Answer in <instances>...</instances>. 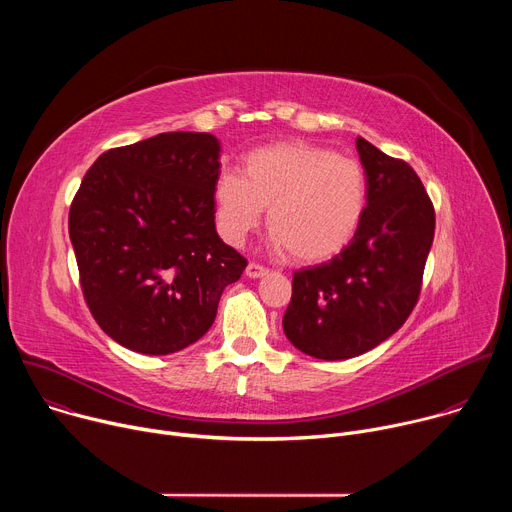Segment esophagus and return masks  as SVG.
Segmentation results:
<instances>
[{
    "label": "esophagus",
    "instance_id": "34e87169",
    "mask_svg": "<svg viewBox=\"0 0 512 512\" xmlns=\"http://www.w3.org/2000/svg\"><path fill=\"white\" fill-rule=\"evenodd\" d=\"M267 273H269V269H265V267H261V265H257V263H249L247 269H245V275L251 277V279H261V277H265Z\"/></svg>",
    "mask_w": 512,
    "mask_h": 512
}]
</instances>
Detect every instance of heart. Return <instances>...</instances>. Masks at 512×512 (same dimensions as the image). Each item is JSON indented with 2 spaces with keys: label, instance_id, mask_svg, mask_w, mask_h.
<instances>
[{
  "label": "heart",
  "instance_id": "heart-1",
  "mask_svg": "<svg viewBox=\"0 0 512 512\" xmlns=\"http://www.w3.org/2000/svg\"><path fill=\"white\" fill-rule=\"evenodd\" d=\"M267 208L275 251L300 265L340 255L367 212L362 168L304 141H279L249 152L243 176L233 170L214 182V210L221 235L239 245Z\"/></svg>",
  "mask_w": 512,
  "mask_h": 512
}]
</instances>
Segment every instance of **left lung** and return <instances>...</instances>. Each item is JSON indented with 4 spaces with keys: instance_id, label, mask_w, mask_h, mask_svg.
I'll return each instance as SVG.
<instances>
[{
    "instance_id": "obj_1",
    "label": "left lung",
    "mask_w": 512,
    "mask_h": 512,
    "mask_svg": "<svg viewBox=\"0 0 512 512\" xmlns=\"http://www.w3.org/2000/svg\"><path fill=\"white\" fill-rule=\"evenodd\" d=\"M356 152L367 174L360 229L340 255L294 273L281 322L291 344L322 360L369 352L405 324L433 243V206L413 168L364 137Z\"/></svg>"
}]
</instances>
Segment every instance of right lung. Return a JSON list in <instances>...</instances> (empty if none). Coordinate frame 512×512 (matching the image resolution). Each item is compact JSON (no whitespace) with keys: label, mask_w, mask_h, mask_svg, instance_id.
Returning <instances> with one entry per match:
<instances>
[{"label":"right lung","mask_w":512,"mask_h":512,"mask_svg":"<svg viewBox=\"0 0 512 512\" xmlns=\"http://www.w3.org/2000/svg\"><path fill=\"white\" fill-rule=\"evenodd\" d=\"M221 141L168 131L105 152L68 214L83 294L101 330L150 356L200 340L247 261L216 233Z\"/></svg>","instance_id":"right-lung-1"}]
</instances>
